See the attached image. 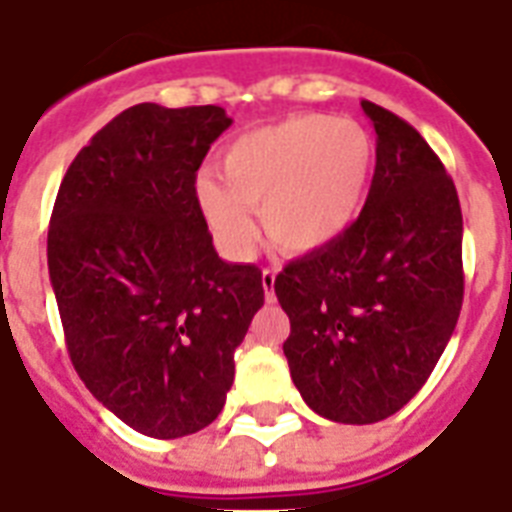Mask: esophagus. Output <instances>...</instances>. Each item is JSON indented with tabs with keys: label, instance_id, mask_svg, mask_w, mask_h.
<instances>
[{
	"label": "esophagus",
	"instance_id": "34e87169",
	"mask_svg": "<svg viewBox=\"0 0 512 512\" xmlns=\"http://www.w3.org/2000/svg\"><path fill=\"white\" fill-rule=\"evenodd\" d=\"M273 284H276V271H273V268H265V271H263V289H265V297H268V303L273 300Z\"/></svg>",
	"mask_w": 512,
	"mask_h": 512
}]
</instances>
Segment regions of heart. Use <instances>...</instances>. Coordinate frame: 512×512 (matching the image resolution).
Returning a JSON list of instances; mask_svg holds the SVG:
<instances>
[{"label":"heart","instance_id":"heart-1","mask_svg":"<svg viewBox=\"0 0 512 512\" xmlns=\"http://www.w3.org/2000/svg\"><path fill=\"white\" fill-rule=\"evenodd\" d=\"M374 175V140L353 119L292 116L244 132L220 156V177H199L196 199L209 228L233 255L268 239L284 252H313L356 223Z\"/></svg>","mask_w":512,"mask_h":512}]
</instances>
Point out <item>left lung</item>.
<instances>
[{
    "label": "left lung",
    "instance_id": "left-lung-1",
    "mask_svg": "<svg viewBox=\"0 0 512 512\" xmlns=\"http://www.w3.org/2000/svg\"><path fill=\"white\" fill-rule=\"evenodd\" d=\"M377 164L340 239L276 276L284 356L313 412L345 425L396 414L438 364L460 319L462 209L452 177L412 124L361 100Z\"/></svg>",
    "mask_w": 512,
    "mask_h": 512
}]
</instances>
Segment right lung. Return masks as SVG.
I'll list each match as a JSON object with an SVG mask.
<instances>
[{
  "label": "right lung",
  "mask_w": 512,
  "mask_h": 512,
  "mask_svg": "<svg viewBox=\"0 0 512 512\" xmlns=\"http://www.w3.org/2000/svg\"><path fill=\"white\" fill-rule=\"evenodd\" d=\"M231 119L138 103L76 154L47 265L76 374L132 430L180 438L223 412L233 350L263 308L257 265L220 260L196 172Z\"/></svg>",
  "instance_id": "add662e5"
}]
</instances>
